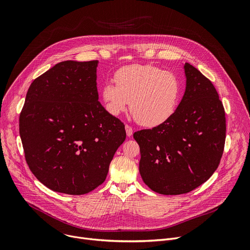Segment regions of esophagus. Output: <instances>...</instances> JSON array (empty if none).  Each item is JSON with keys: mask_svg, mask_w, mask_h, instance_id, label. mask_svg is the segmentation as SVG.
<instances>
[{"mask_svg": "<svg viewBox=\"0 0 250 250\" xmlns=\"http://www.w3.org/2000/svg\"><path fill=\"white\" fill-rule=\"evenodd\" d=\"M125 131H126V135H127L128 137H130V136L132 135V133H133L132 127L129 126L128 125H125Z\"/></svg>", "mask_w": 250, "mask_h": 250, "instance_id": "esophagus-1", "label": "esophagus"}]
</instances>
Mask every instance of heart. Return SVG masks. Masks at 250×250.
I'll return each mask as SVG.
<instances>
[{
  "instance_id": "heart-1",
  "label": "heart",
  "mask_w": 250,
  "mask_h": 250,
  "mask_svg": "<svg viewBox=\"0 0 250 250\" xmlns=\"http://www.w3.org/2000/svg\"><path fill=\"white\" fill-rule=\"evenodd\" d=\"M115 79L117 84L109 81L102 88V98L111 115H120L130 101V113L136 123L154 127L176 111L180 83L174 74L149 64H132L122 67Z\"/></svg>"
}]
</instances>
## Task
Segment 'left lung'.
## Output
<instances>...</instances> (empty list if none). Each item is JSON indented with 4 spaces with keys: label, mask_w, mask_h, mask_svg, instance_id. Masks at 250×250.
I'll return each instance as SVG.
<instances>
[{
    "label": "left lung",
    "mask_w": 250,
    "mask_h": 250,
    "mask_svg": "<svg viewBox=\"0 0 250 250\" xmlns=\"http://www.w3.org/2000/svg\"><path fill=\"white\" fill-rule=\"evenodd\" d=\"M186 90L172 117L152 129L133 133L139 146V173L162 195L186 194L213 174L226 141V114L212 83L189 63Z\"/></svg>",
    "instance_id": "left-lung-1"
}]
</instances>
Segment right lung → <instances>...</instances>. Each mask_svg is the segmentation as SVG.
<instances>
[{"label": "right lung", "instance_id": "add662e5", "mask_svg": "<svg viewBox=\"0 0 250 250\" xmlns=\"http://www.w3.org/2000/svg\"><path fill=\"white\" fill-rule=\"evenodd\" d=\"M97 66L57 63L33 80L20 115L26 163L58 193L83 195L100 186L125 139V125L99 102Z\"/></svg>", "mask_w": 250, "mask_h": 250}]
</instances>
